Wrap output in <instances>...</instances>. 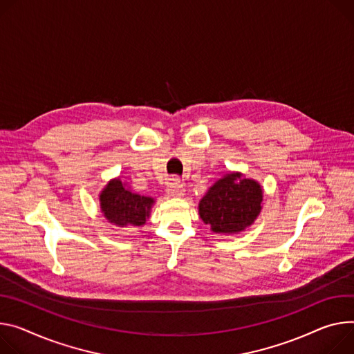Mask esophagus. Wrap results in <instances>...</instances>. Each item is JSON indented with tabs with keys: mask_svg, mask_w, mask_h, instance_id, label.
I'll return each mask as SVG.
<instances>
[{
	"mask_svg": "<svg viewBox=\"0 0 354 354\" xmlns=\"http://www.w3.org/2000/svg\"><path fill=\"white\" fill-rule=\"evenodd\" d=\"M167 194L169 198H180L185 195V189L178 179H172V182L167 189Z\"/></svg>",
	"mask_w": 354,
	"mask_h": 354,
	"instance_id": "34e87169",
	"label": "esophagus"
}]
</instances>
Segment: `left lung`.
Here are the masks:
<instances>
[{"label":"left lung","instance_id":"obj_1","mask_svg":"<svg viewBox=\"0 0 354 354\" xmlns=\"http://www.w3.org/2000/svg\"><path fill=\"white\" fill-rule=\"evenodd\" d=\"M263 189L254 179L232 172L218 179L199 202L201 218L218 234H234L250 227L261 212Z\"/></svg>","mask_w":354,"mask_h":354}]
</instances>
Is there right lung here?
I'll use <instances>...</instances> for the list:
<instances>
[{
    "label": "right lung",
    "instance_id": "add662e5",
    "mask_svg": "<svg viewBox=\"0 0 354 354\" xmlns=\"http://www.w3.org/2000/svg\"><path fill=\"white\" fill-rule=\"evenodd\" d=\"M153 202L152 198L134 194L120 178L110 180L100 194L102 213L117 227L142 226Z\"/></svg>",
    "mask_w": 354,
    "mask_h": 354
}]
</instances>
